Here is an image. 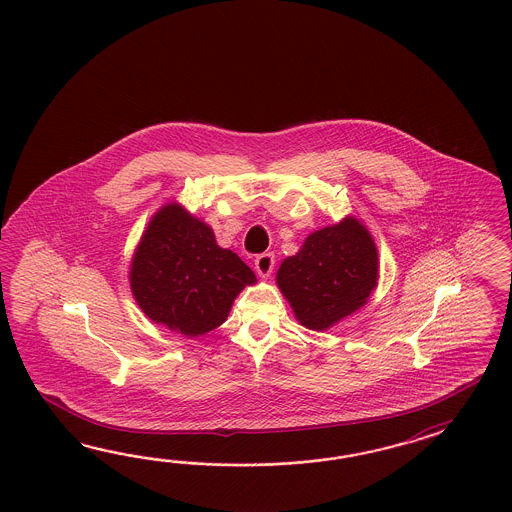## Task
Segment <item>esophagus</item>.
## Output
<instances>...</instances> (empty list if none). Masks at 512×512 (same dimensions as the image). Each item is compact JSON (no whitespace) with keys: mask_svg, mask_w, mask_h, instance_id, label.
<instances>
[{"mask_svg":"<svg viewBox=\"0 0 512 512\" xmlns=\"http://www.w3.org/2000/svg\"><path fill=\"white\" fill-rule=\"evenodd\" d=\"M274 263H276V259H274L272 253H263V255H259L255 259V272L261 278H268L272 274V270H274Z\"/></svg>","mask_w":512,"mask_h":512,"instance_id":"obj_1","label":"esophagus"}]
</instances>
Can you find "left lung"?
Returning <instances> with one entry per match:
<instances>
[{"instance_id":"obj_1","label":"left lung","mask_w":512,"mask_h":512,"mask_svg":"<svg viewBox=\"0 0 512 512\" xmlns=\"http://www.w3.org/2000/svg\"><path fill=\"white\" fill-rule=\"evenodd\" d=\"M379 253L366 225L347 216L311 233L276 274L296 321L323 332L360 310L377 287Z\"/></svg>"}]
</instances>
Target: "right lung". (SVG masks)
I'll list each match as a JSON object with an SVG mask.
<instances>
[{
	"label": "right lung",
	"instance_id": "obj_1",
	"mask_svg": "<svg viewBox=\"0 0 512 512\" xmlns=\"http://www.w3.org/2000/svg\"><path fill=\"white\" fill-rule=\"evenodd\" d=\"M257 278L231 249L217 246L210 225L180 202L155 212L129 266V285L155 325L197 338L223 325L234 298Z\"/></svg>",
	"mask_w": 512,
	"mask_h": 512
}]
</instances>
